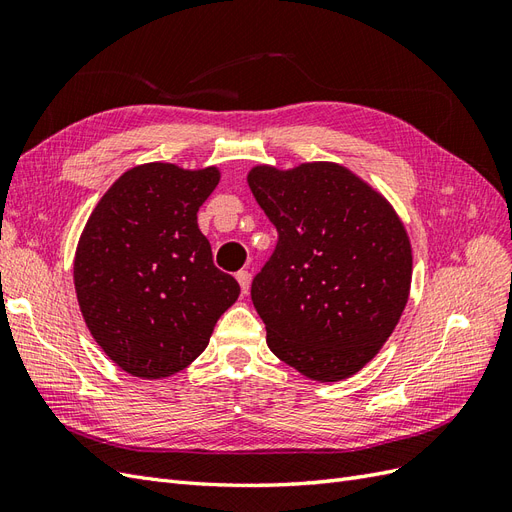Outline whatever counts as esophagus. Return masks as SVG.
Listing matches in <instances>:
<instances>
[{"instance_id":"obj_1","label":"esophagus","mask_w":512,"mask_h":512,"mask_svg":"<svg viewBox=\"0 0 512 512\" xmlns=\"http://www.w3.org/2000/svg\"><path fill=\"white\" fill-rule=\"evenodd\" d=\"M237 282H239V286H241V292L245 294L247 290H250V282H252V275L247 273V271H239L237 273Z\"/></svg>"}]
</instances>
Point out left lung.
Wrapping results in <instances>:
<instances>
[{"label":"left lung","instance_id":"left-lung-1","mask_svg":"<svg viewBox=\"0 0 512 512\" xmlns=\"http://www.w3.org/2000/svg\"><path fill=\"white\" fill-rule=\"evenodd\" d=\"M252 194L277 228L275 250L252 280L271 352L303 376L356 374L404 312L410 241L386 200L329 162L256 166Z\"/></svg>","mask_w":512,"mask_h":512}]
</instances>
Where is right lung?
<instances>
[{
    "mask_svg": "<svg viewBox=\"0 0 512 512\" xmlns=\"http://www.w3.org/2000/svg\"><path fill=\"white\" fill-rule=\"evenodd\" d=\"M218 181L215 166H136L87 220L74 258L76 297L100 348L136 378L188 367L239 297L196 222Z\"/></svg>",
    "mask_w": 512,
    "mask_h": 512,
    "instance_id": "obj_1",
    "label": "right lung"
}]
</instances>
